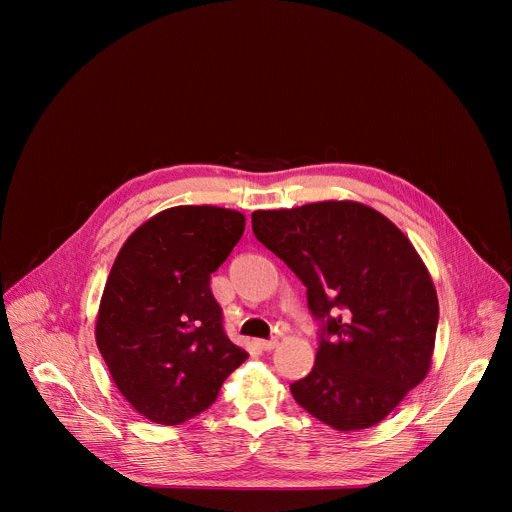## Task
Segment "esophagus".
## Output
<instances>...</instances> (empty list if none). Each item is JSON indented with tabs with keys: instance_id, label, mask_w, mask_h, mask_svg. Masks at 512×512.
<instances>
[{
	"instance_id": "1",
	"label": "esophagus",
	"mask_w": 512,
	"mask_h": 512,
	"mask_svg": "<svg viewBox=\"0 0 512 512\" xmlns=\"http://www.w3.org/2000/svg\"><path fill=\"white\" fill-rule=\"evenodd\" d=\"M275 344H277L275 338H271V340H253V346L259 348V350H271V348H275Z\"/></svg>"
}]
</instances>
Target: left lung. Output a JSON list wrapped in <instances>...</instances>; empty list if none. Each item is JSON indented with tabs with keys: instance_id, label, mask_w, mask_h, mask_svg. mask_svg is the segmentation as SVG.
Instances as JSON below:
<instances>
[{
	"instance_id": "obj_1",
	"label": "left lung",
	"mask_w": 512,
	"mask_h": 512,
	"mask_svg": "<svg viewBox=\"0 0 512 512\" xmlns=\"http://www.w3.org/2000/svg\"><path fill=\"white\" fill-rule=\"evenodd\" d=\"M253 233L306 285L318 352L291 395L318 421L367 429L427 375L440 306L433 281L387 216L350 200L255 210Z\"/></svg>"
}]
</instances>
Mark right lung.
Segmentation results:
<instances>
[{"mask_svg": "<svg viewBox=\"0 0 512 512\" xmlns=\"http://www.w3.org/2000/svg\"><path fill=\"white\" fill-rule=\"evenodd\" d=\"M245 231V216L176 206L143 223L121 247L97 318V346L137 413L178 425L208 409L249 356L223 326L210 275Z\"/></svg>", "mask_w": 512, "mask_h": 512, "instance_id": "right-lung-1", "label": "right lung"}]
</instances>
